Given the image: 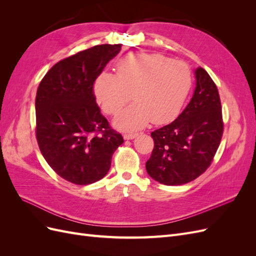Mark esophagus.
<instances>
[{
	"instance_id": "1",
	"label": "esophagus",
	"mask_w": 256,
	"mask_h": 256,
	"mask_svg": "<svg viewBox=\"0 0 256 256\" xmlns=\"http://www.w3.org/2000/svg\"><path fill=\"white\" fill-rule=\"evenodd\" d=\"M138 136V134H124V138L125 140H134V138Z\"/></svg>"
}]
</instances>
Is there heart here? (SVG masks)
I'll return each mask as SVG.
<instances>
[{"label": "heart", "mask_w": 256, "mask_h": 256, "mask_svg": "<svg viewBox=\"0 0 256 256\" xmlns=\"http://www.w3.org/2000/svg\"><path fill=\"white\" fill-rule=\"evenodd\" d=\"M191 88V72L182 60L154 53H130L116 63V74L102 72L92 84L96 102L116 114L131 94L134 104L122 110L114 126L132 132L150 120L161 124L180 111Z\"/></svg>", "instance_id": "1"}]
</instances>
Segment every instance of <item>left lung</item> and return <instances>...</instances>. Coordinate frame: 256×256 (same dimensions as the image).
I'll use <instances>...</instances> for the list:
<instances>
[{"mask_svg": "<svg viewBox=\"0 0 256 256\" xmlns=\"http://www.w3.org/2000/svg\"><path fill=\"white\" fill-rule=\"evenodd\" d=\"M196 90L188 106L166 126L152 132L154 150L146 162L152 180L166 186L194 180L210 166L223 134L218 88L203 68H196Z\"/></svg>", "mask_w": 256, "mask_h": 256, "instance_id": "1", "label": "left lung"}]
</instances>
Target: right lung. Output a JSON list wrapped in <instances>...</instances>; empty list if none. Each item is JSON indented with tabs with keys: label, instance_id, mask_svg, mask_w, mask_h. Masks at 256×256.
Instances as JSON below:
<instances>
[{
	"label": "right lung",
	"instance_id": "right-lung-1",
	"mask_svg": "<svg viewBox=\"0 0 256 256\" xmlns=\"http://www.w3.org/2000/svg\"><path fill=\"white\" fill-rule=\"evenodd\" d=\"M122 44H100L60 60L37 88L36 138L44 158L67 182L88 184L109 172L124 143L100 113L92 92L96 76Z\"/></svg>",
	"mask_w": 256,
	"mask_h": 256
}]
</instances>
